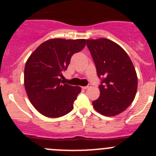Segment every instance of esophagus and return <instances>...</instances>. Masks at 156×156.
Returning <instances> with one entry per match:
<instances>
[{
  "mask_svg": "<svg viewBox=\"0 0 156 156\" xmlns=\"http://www.w3.org/2000/svg\"><path fill=\"white\" fill-rule=\"evenodd\" d=\"M90 87H91V84H89L88 86H83V89H89V88H90Z\"/></svg>",
  "mask_w": 156,
  "mask_h": 156,
  "instance_id": "esophagus-1",
  "label": "esophagus"
}]
</instances>
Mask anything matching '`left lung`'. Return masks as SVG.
<instances>
[{
	"label": "left lung",
	"mask_w": 156,
	"mask_h": 156,
	"mask_svg": "<svg viewBox=\"0 0 156 156\" xmlns=\"http://www.w3.org/2000/svg\"><path fill=\"white\" fill-rule=\"evenodd\" d=\"M101 80L100 96L92 101L95 110L105 116L125 111L134 100L137 76L128 55L120 45L107 38L86 40Z\"/></svg>",
	"instance_id": "8db88e82"
}]
</instances>
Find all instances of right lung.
<instances>
[{
	"instance_id": "obj_1",
	"label": "right lung",
	"mask_w": 156,
	"mask_h": 156,
	"mask_svg": "<svg viewBox=\"0 0 156 156\" xmlns=\"http://www.w3.org/2000/svg\"><path fill=\"white\" fill-rule=\"evenodd\" d=\"M85 45L86 39H49L40 44L27 60L24 70L26 93L41 115L59 118L73 110L81 88L64 83L61 78L73 55Z\"/></svg>"
}]
</instances>
